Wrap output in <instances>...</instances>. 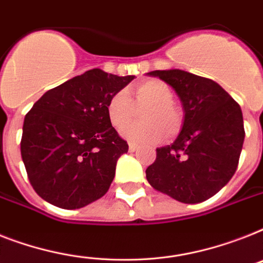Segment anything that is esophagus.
<instances>
[{
	"label": "esophagus",
	"instance_id": "obj_1",
	"mask_svg": "<svg viewBox=\"0 0 263 263\" xmlns=\"http://www.w3.org/2000/svg\"><path fill=\"white\" fill-rule=\"evenodd\" d=\"M138 148H139V146H138V144H135V143H129V144H128V150L131 151V153L136 151Z\"/></svg>",
	"mask_w": 263,
	"mask_h": 263
}]
</instances>
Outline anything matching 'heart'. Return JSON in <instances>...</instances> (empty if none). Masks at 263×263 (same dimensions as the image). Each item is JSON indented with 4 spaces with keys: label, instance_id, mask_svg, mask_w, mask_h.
<instances>
[{
    "label": "heart",
    "instance_id": "heart-1",
    "mask_svg": "<svg viewBox=\"0 0 263 263\" xmlns=\"http://www.w3.org/2000/svg\"><path fill=\"white\" fill-rule=\"evenodd\" d=\"M174 93L161 80H147L134 87V102L125 90L116 91L106 104L110 124L121 129L135 116V106L142 111L143 123L127 126L121 135L134 143H158L167 136L174 138L183 125V113L174 104Z\"/></svg>",
    "mask_w": 263,
    "mask_h": 263
}]
</instances>
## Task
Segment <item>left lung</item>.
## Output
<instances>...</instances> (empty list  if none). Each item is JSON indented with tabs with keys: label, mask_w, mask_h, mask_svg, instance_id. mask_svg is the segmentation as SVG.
<instances>
[{
	"label": "left lung",
	"mask_w": 263,
	"mask_h": 263,
	"mask_svg": "<svg viewBox=\"0 0 263 263\" xmlns=\"http://www.w3.org/2000/svg\"><path fill=\"white\" fill-rule=\"evenodd\" d=\"M182 102L183 125L173 144L157 148L147 181L177 201L212 197L235 174L245 140L242 109L215 81L183 70H155Z\"/></svg>",
	"instance_id": "obj_1"
}]
</instances>
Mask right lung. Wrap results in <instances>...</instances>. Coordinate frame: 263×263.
I'll return each mask as SVG.
<instances>
[{
	"label": "right lung",
	"mask_w": 263,
	"mask_h": 263,
	"mask_svg": "<svg viewBox=\"0 0 263 263\" xmlns=\"http://www.w3.org/2000/svg\"><path fill=\"white\" fill-rule=\"evenodd\" d=\"M134 78L89 70L46 91L25 115L21 157L43 200L77 209L108 192L128 144L110 124L106 104Z\"/></svg>",
	"instance_id": "right-lung-1"
}]
</instances>
